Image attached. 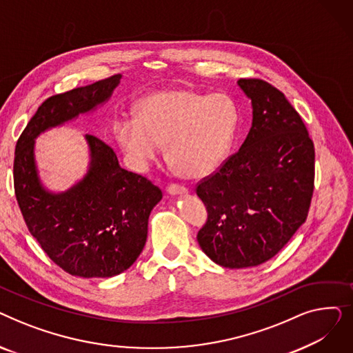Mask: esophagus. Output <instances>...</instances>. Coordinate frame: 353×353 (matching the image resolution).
I'll list each match as a JSON object with an SVG mask.
<instances>
[{
	"label": "esophagus",
	"instance_id": "obj_1",
	"mask_svg": "<svg viewBox=\"0 0 353 353\" xmlns=\"http://www.w3.org/2000/svg\"><path fill=\"white\" fill-rule=\"evenodd\" d=\"M188 188L183 186V184H177V183H172L167 186V192L170 194H186L188 193Z\"/></svg>",
	"mask_w": 353,
	"mask_h": 353
}]
</instances>
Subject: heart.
Returning <instances> with one entry per match:
<instances>
[{"label": "heart", "mask_w": 353, "mask_h": 353, "mask_svg": "<svg viewBox=\"0 0 353 353\" xmlns=\"http://www.w3.org/2000/svg\"><path fill=\"white\" fill-rule=\"evenodd\" d=\"M237 121V107L226 94L174 87L143 97L134 107V119H117L113 132L137 164L154 160L160 145L167 144V160L174 172L200 179L229 156Z\"/></svg>", "instance_id": "obj_1"}]
</instances>
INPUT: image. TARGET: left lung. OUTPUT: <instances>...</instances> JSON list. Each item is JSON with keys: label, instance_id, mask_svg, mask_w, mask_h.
I'll use <instances>...</instances> for the list:
<instances>
[{"label": "left lung", "instance_id": "1", "mask_svg": "<svg viewBox=\"0 0 353 353\" xmlns=\"http://www.w3.org/2000/svg\"><path fill=\"white\" fill-rule=\"evenodd\" d=\"M253 123L239 148L196 184L208 209L197 242L223 268L261 265L307 217L314 188V147L283 92L261 79H240Z\"/></svg>", "mask_w": 353, "mask_h": 353}]
</instances>
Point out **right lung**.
Segmentation results:
<instances>
[{
	"label": "right lung",
	"instance_id": "obj_1",
	"mask_svg": "<svg viewBox=\"0 0 353 353\" xmlns=\"http://www.w3.org/2000/svg\"><path fill=\"white\" fill-rule=\"evenodd\" d=\"M120 76L48 97L35 111L14 156V192L26 225L51 261L80 277H111L132 266L147 239L152 209L161 190L141 174L119 165L116 153L87 134L91 150L88 174L65 193L46 192L37 177L34 139L105 101Z\"/></svg>",
	"mask_w": 353,
	"mask_h": 353
}]
</instances>
